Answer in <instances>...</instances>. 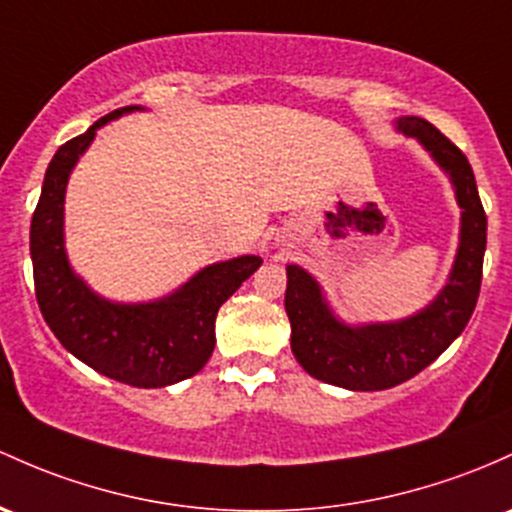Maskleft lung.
Wrapping results in <instances>:
<instances>
[{
	"label": "left lung",
	"mask_w": 512,
	"mask_h": 512,
	"mask_svg": "<svg viewBox=\"0 0 512 512\" xmlns=\"http://www.w3.org/2000/svg\"><path fill=\"white\" fill-rule=\"evenodd\" d=\"M396 131L418 140L449 174L462 209L457 257L437 299L396 323L347 325L335 318L306 269L286 265L284 308L296 362L325 384L350 391H384L423 372L462 335L481 289L486 213L469 160L452 140L418 116L398 119Z\"/></svg>",
	"instance_id": "left-lung-1"
}]
</instances>
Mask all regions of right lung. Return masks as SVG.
<instances>
[{
  "label": "right lung",
  "mask_w": 512,
  "mask_h": 512,
  "mask_svg": "<svg viewBox=\"0 0 512 512\" xmlns=\"http://www.w3.org/2000/svg\"><path fill=\"white\" fill-rule=\"evenodd\" d=\"M140 106L111 111L67 140L50 160L31 221L36 299L55 338L99 374L138 389H160L201 372L216 345V313L262 265L260 255L216 262L170 296L148 303H114L94 294L65 255V189L72 167L97 128Z\"/></svg>",
  "instance_id": "add662e5"
}]
</instances>
